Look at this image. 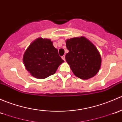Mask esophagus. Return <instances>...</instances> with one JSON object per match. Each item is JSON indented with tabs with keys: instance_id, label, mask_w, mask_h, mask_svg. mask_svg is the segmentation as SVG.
<instances>
[{
	"instance_id": "34e87169",
	"label": "esophagus",
	"mask_w": 122,
	"mask_h": 122,
	"mask_svg": "<svg viewBox=\"0 0 122 122\" xmlns=\"http://www.w3.org/2000/svg\"><path fill=\"white\" fill-rule=\"evenodd\" d=\"M62 59L63 60H64V61H65V56H62Z\"/></svg>"
}]
</instances>
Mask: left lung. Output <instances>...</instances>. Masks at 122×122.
<instances>
[{
  "instance_id": "1",
  "label": "left lung",
  "mask_w": 122,
  "mask_h": 122,
  "mask_svg": "<svg viewBox=\"0 0 122 122\" xmlns=\"http://www.w3.org/2000/svg\"><path fill=\"white\" fill-rule=\"evenodd\" d=\"M66 46L69 52L65 55V60L75 76L87 79L98 72L101 57L90 41L84 37L73 38L66 41Z\"/></svg>"
}]
</instances>
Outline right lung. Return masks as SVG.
Masks as SVG:
<instances>
[{
	"label": "right lung",
	"mask_w": 122,
	"mask_h": 122,
	"mask_svg": "<svg viewBox=\"0 0 122 122\" xmlns=\"http://www.w3.org/2000/svg\"><path fill=\"white\" fill-rule=\"evenodd\" d=\"M64 61L50 40L42 38L33 42L23 56L26 70L32 76L39 79H44L55 74Z\"/></svg>",
	"instance_id": "add662e5"
}]
</instances>
